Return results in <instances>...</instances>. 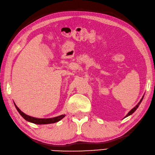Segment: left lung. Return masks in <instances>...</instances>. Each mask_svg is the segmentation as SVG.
<instances>
[{"mask_svg": "<svg viewBox=\"0 0 155 155\" xmlns=\"http://www.w3.org/2000/svg\"><path fill=\"white\" fill-rule=\"evenodd\" d=\"M143 97H144V96H143V97H142V98H141V100H140V102H138V104H137V106H136L135 107H134V108H132L131 110H130V112H129L128 114H127V115H126V116H125V117L124 118H126V117H127V116H130V115H131L132 114H133L135 111H136V110H137L138 108V106H139V105H140V103H141V102H142V100H143Z\"/></svg>", "mask_w": 155, "mask_h": 155, "instance_id": "1", "label": "left lung"}]
</instances>
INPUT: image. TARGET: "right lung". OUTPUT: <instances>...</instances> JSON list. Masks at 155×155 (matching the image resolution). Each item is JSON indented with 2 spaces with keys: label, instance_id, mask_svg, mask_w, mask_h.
Listing matches in <instances>:
<instances>
[{
  "label": "right lung",
  "instance_id": "right-lung-1",
  "mask_svg": "<svg viewBox=\"0 0 155 155\" xmlns=\"http://www.w3.org/2000/svg\"><path fill=\"white\" fill-rule=\"evenodd\" d=\"M15 106L16 109L17 110V111L21 115L22 117H23L25 120H26L27 121L34 123V124H52V123L59 122V120H61L62 118H64L65 116V115H61V116H57V117L51 118H37L32 117V116H28L27 114H25V113H23L19 108H18L15 104Z\"/></svg>",
  "mask_w": 155,
  "mask_h": 155
}]
</instances>
